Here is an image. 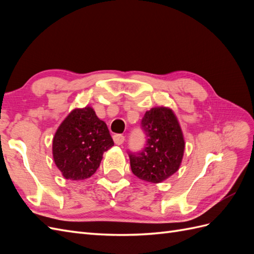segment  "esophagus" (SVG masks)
Wrapping results in <instances>:
<instances>
[{
  "label": "esophagus",
  "mask_w": 254,
  "mask_h": 254,
  "mask_svg": "<svg viewBox=\"0 0 254 254\" xmlns=\"http://www.w3.org/2000/svg\"><path fill=\"white\" fill-rule=\"evenodd\" d=\"M113 141H114V143L117 144V145H121V144L124 143L125 136L123 135V134H114L113 135Z\"/></svg>",
  "instance_id": "1"
}]
</instances>
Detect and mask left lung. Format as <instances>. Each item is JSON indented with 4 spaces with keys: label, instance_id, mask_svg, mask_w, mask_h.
<instances>
[{
    "label": "left lung",
    "instance_id": "left-lung-1",
    "mask_svg": "<svg viewBox=\"0 0 254 254\" xmlns=\"http://www.w3.org/2000/svg\"><path fill=\"white\" fill-rule=\"evenodd\" d=\"M141 124L147 136L146 147L129 152L130 166L137 178L160 183L179 170L186 147L182 130L174 111L166 107L146 111Z\"/></svg>",
    "mask_w": 254,
    "mask_h": 254
}]
</instances>
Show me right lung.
<instances>
[{
	"label": "right lung",
	"instance_id": "right-lung-1",
	"mask_svg": "<svg viewBox=\"0 0 254 254\" xmlns=\"http://www.w3.org/2000/svg\"><path fill=\"white\" fill-rule=\"evenodd\" d=\"M114 145L106 123L93 108L74 109L53 139V158L65 179L84 180L101 164L104 152Z\"/></svg>",
	"mask_w": 254,
	"mask_h": 254
}]
</instances>
